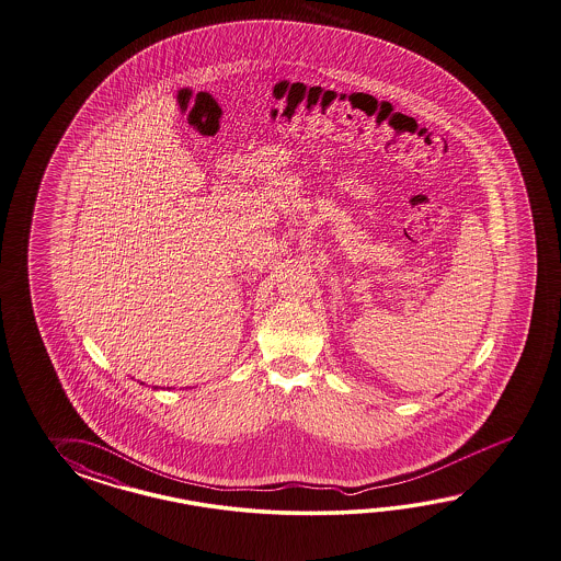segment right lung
<instances>
[{
    "label": "right lung",
    "instance_id": "right-lung-1",
    "mask_svg": "<svg viewBox=\"0 0 561 561\" xmlns=\"http://www.w3.org/2000/svg\"><path fill=\"white\" fill-rule=\"evenodd\" d=\"M153 389H158V387H153Z\"/></svg>",
    "mask_w": 561,
    "mask_h": 561
}]
</instances>
